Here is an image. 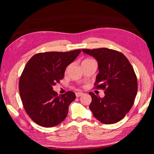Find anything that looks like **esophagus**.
<instances>
[{"label": "esophagus", "instance_id": "esophagus-1", "mask_svg": "<svg viewBox=\"0 0 154 154\" xmlns=\"http://www.w3.org/2000/svg\"><path fill=\"white\" fill-rule=\"evenodd\" d=\"M76 94L77 97H79V96H82L83 94V92H76V94Z\"/></svg>", "mask_w": 154, "mask_h": 154}]
</instances>
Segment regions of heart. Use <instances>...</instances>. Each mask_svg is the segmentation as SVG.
Returning a JSON list of instances; mask_svg holds the SVG:
<instances>
[{
  "label": "heart",
  "mask_w": 154,
  "mask_h": 154,
  "mask_svg": "<svg viewBox=\"0 0 154 154\" xmlns=\"http://www.w3.org/2000/svg\"><path fill=\"white\" fill-rule=\"evenodd\" d=\"M90 59H85L84 60H83V62H85V61H88V60H90Z\"/></svg>",
  "instance_id": "heart-1"
}]
</instances>
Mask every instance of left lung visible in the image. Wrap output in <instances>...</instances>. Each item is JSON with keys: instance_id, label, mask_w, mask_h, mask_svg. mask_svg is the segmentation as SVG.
<instances>
[{"instance_id": "left-lung-1", "label": "left lung", "mask_w": 154, "mask_h": 154, "mask_svg": "<svg viewBox=\"0 0 154 154\" xmlns=\"http://www.w3.org/2000/svg\"><path fill=\"white\" fill-rule=\"evenodd\" d=\"M98 61L99 73L94 88L105 90L100 98L93 92L90 109L101 123L118 122L128 113L136 98L137 78L128 60L121 52L108 48L83 49Z\"/></svg>"}]
</instances>
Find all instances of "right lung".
<instances>
[{"label":"right lung","mask_w":154,"mask_h":154,"mask_svg":"<svg viewBox=\"0 0 154 154\" xmlns=\"http://www.w3.org/2000/svg\"><path fill=\"white\" fill-rule=\"evenodd\" d=\"M81 51L38 53L27 62L20 78L19 90L26 112L36 124L54 127L66 118L76 96L72 91L58 96L53 86L63 79L66 68Z\"/></svg>","instance_id":"obj_1"}]
</instances>
